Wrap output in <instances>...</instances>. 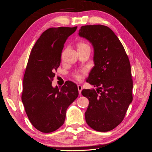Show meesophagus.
Returning <instances> with one entry per match:
<instances>
[{"label": "esophagus", "instance_id": "esophagus-1", "mask_svg": "<svg viewBox=\"0 0 152 152\" xmlns=\"http://www.w3.org/2000/svg\"><path fill=\"white\" fill-rule=\"evenodd\" d=\"M77 88H78V90H79V94H81V91L82 90V86L81 85H78L77 86Z\"/></svg>", "mask_w": 152, "mask_h": 152}]
</instances>
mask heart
I'll return each mask as SVG.
<instances>
[{"label":"heart","mask_w":152,"mask_h":152,"mask_svg":"<svg viewBox=\"0 0 152 152\" xmlns=\"http://www.w3.org/2000/svg\"><path fill=\"white\" fill-rule=\"evenodd\" d=\"M86 45H87V44H84V43H80L79 44V47H78V48H81V47H83V46H86ZM76 78L78 80H80L81 79V75L80 74H79V73H77L76 74Z\"/></svg>","instance_id":"heart-1"}]
</instances>
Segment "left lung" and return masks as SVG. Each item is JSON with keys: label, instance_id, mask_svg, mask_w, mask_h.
Instances as JSON below:
<instances>
[{"label": "left lung", "instance_id": "8db88e82", "mask_svg": "<svg viewBox=\"0 0 152 152\" xmlns=\"http://www.w3.org/2000/svg\"><path fill=\"white\" fill-rule=\"evenodd\" d=\"M79 35L94 48V66L87 82L97 87L82 91L89 102L86 121L95 131H111L122 122L132 101L129 60L121 41L107 26H82Z\"/></svg>", "mask_w": 152, "mask_h": 152}]
</instances>
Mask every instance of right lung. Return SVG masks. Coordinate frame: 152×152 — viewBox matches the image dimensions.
I'll return each mask as SVG.
<instances>
[{"label": "right lung", "instance_id": "obj_1", "mask_svg": "<svg viewBox=\"0 0 152 152\" xmlns=\"http://www.w3.org/2000/svg\"><path fill=\"white\" fill-rule=\"evenodd\" d=\"M77 28H50L43 32L31 50L21 100L31 124L42 132H51L60 127L68 107L79 96L77 85L71 81L61 87L52 86L64 44Z\"/></svg>", "mask_w": 152, "mask_h": 152}]
</instances>
